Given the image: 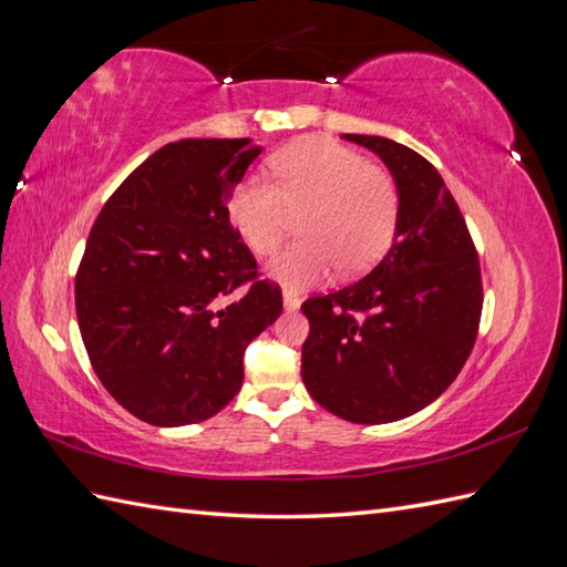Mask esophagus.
<instances>
[{"mask_svg":"<svg viewBox=\"0 0 567 567\" xmlns=\"http://www.w3.org/2000/svg\"><path fill=\"white\" fill-rule=\"evenodd\" d=\"M282 305H285V311H297L299 309V297L297 295H292V292H285L282 295Z\"/></svg>","mask_w":567,"mask_h":567,"instance_id":"34e87169","label":"esophagus"}]
</instances>
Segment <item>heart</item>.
Instances as JSON below:
<instances>
[{"label":"heart","mask_w":567,"mask_h":567,"mask_svg":"<svg viewBox=\"0 0 567 567\" xmlns=\"http://www.w3.org/2000/svg\"><path fill=\"white\" fill-rule=\"evenodd\" d=\"M277 183L248 175L234 192L231 216L258 256H272L302 214L299 244L277 256L268 275L299 292L341 275L370 270L388 252L400 221V187L380 165L333 141H299L272 158Z\"/></svg>","instance_id":"obj_1"}]
</instances>
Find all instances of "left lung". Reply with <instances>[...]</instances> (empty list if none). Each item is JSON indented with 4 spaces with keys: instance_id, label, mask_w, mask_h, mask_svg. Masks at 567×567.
I'll list each match as a JSON object with an SVG mask.
<instances>
[{
    "instance_id": "8db88e82",
    "label": "left lung",
    "mask_w": 567,
    "mask_h": 567,
    "mask_svg": "<svg viewBox=\"0 0 567 567\" xmlns=\"http://www.w3.org/2000/svg\"><path fill=\"white\" fill-rule=\"evenodd\" d=\"M400 187L390 250L363 280L302 305L309 394L353 424L412 416L449 390L473 351L483 280L467 226L426 158L392 138L343 134Z\"/></svg>"
}]
</instances>
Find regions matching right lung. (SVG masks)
Wrapping results in <instances>:
<instances>
[{
    "label": "right lung",
    "instance_id": "obj_1",
    "mask_svg": "<svg viewBox=\"0 0 567 567\" xmlns=\"http://www.w3.org/2000/svg\"><path fill=\"white\" fill-rule=\"evenodd\" d=\"M250 138L167 143L94 221L75 277L84 348L114 400L153 426L214 416L244 384L246 346L282 315L228 221L260 155ZM238 286L247 295L220 307Z\"/></svg>",
    "mask_w": 567,
    "mask_h": 567
}]
</instances>
